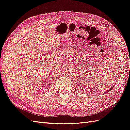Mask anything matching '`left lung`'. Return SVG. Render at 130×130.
<instances>
[{
    "label": "left lung",
    "mask_w": 130,
    "mask_h": 130,
    "mask_svg": "<svg viewBox=\"0 0 130 130\" xmlns=\"http://www.w3.org/2000/svg\"><path fill=\"white\" fill-rule=\"evenodd\" d=\"M113 87H114V86H113V87H112V88H113ZM112 88H111V89H109V90H108V91H106V92H104V94H105V93H108V92H109V91H110V90H111V89H112Z\"/></svg>",
    "instance_id": "obj_1"
}]
</instances>
